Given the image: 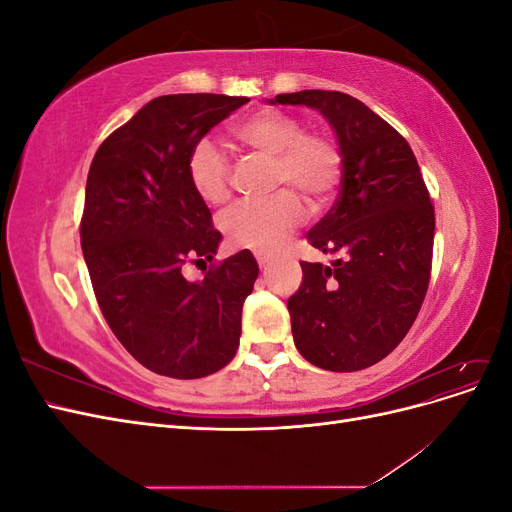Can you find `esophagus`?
Instances as JSON below:
<instances>
[{
    "instance_id": "1",
    "label": "esophagus",
    "mask_w": 512,
    "mask_h": 512,
    "mask_svg": "<svg viewBox=\"0 0 512 512\" xmlns=\"http://www.w3.org/2000/svg\"><path fill=\"white\" fill-rule=\"evenodd\" d=\"M254 256H256L258 267H260V269H267V265H269V256H267V254H262V252H256Z\"/></svg>"
}]
</instances>
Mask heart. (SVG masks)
<instances>
[{
	"instance_id": "heart-1",
	"label": "heart",
	"mask_w": 512,
	"mask_h": 512,
	"mask_svg": "<svg viewBox=\"0 0 512 512\" xmlns=\"http://www.w3.org/2000/svg\"><path fill=\"white\" fill-rule=\"evenodd\" d=\"M243 147L271 158L273 188H284L267 200L239 203L228 209L220 226L230 245L243 250L271 252L303 220L305 207H327L342 183L344 158L339 145L322 132H305L294 115L265 108L232 128ZM192 190L207 205H222L230 196V164L211 141H198L188 156Z\"/></svg>"
}]
</instances>
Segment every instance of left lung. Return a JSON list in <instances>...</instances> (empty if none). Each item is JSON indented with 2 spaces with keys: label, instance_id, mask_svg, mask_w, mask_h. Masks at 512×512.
Instances as JSON below:
<instances>
[{
  "label": "left lung",
  "instance_id": "obj_1",
  "mask_svg": "<svg viewBox=\"0 0 512 512\" xmlns=\"http://www.w3.org/2000/svg\"><path fill=\"white\" fill-rule=\"evenodd\" d=\"M269 104L309 106L329 121L342 151L333 209L307 232L329 267L301 262L288 299L294 346L327 371H359L391 354L423 305L431 273L433 205L408 141L342 91L305 89Z\"/></svg>",
  "mask_w": 512,
  "mask_h": 512
}]
</instances>
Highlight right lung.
Returning <instances> with one entry per match:
<instances>
[{
	"label": "right lung",
	"mask_w": 512,
	"mask_h": 512,
	"mask_svg": "<svg viewBox=\"0 0 512 512\" xmlns=\"http://www.w3.org/2000/svg\"><path fill=\"white\" fill-rule=\"evenodd\" d=\"M243 96L173 94L147 102L96 151L85 188L81 247L102 314L134 359L194 380L237 354L241 309L258 277L250 250L211 262L222 235L188 179L190 149Z\"/></svg>",
	"instance_id": "add662e5"
}]
</instances>
